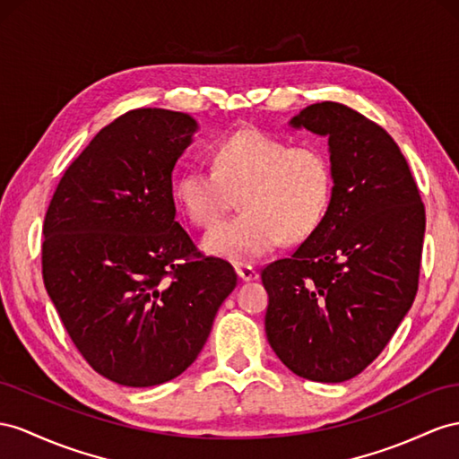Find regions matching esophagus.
<instances>
[{
	"mask_svg": "<svg viewBox=\"0 0 459 459\" xmlns=\"http://www.w3.org/2000/svg\"><path fill=\"white\" fill-rule=\"evenodd\" d=\"M234 269H237V273H238V277H240L242 281H255L257 277H260V273H257L252 265L237 264V265H234Z\"/></svg>",
	"mask_w": 459,
	"mask_h": 459,
	"instance_id": "34e87169",
	"label": "esophagus"
}]
</instances>
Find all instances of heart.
Wrapping results in <instances>:
<instances>
[{"mask_svg":"<svg viewBox=\"0 0 459 459\" xmlns=\"http://www.w3.org/2000/svg\"><path fill=\"white\" fill-rule=\"evenodd\" d=\"M333 176L325 152L290 145L260 129H240L213 149V169L186 167L174 194L195 227L209 229L237 204L242 211L204 238V248L248 262L285 238L299 242L320 227L332 202Z\"/></svg>","mask_w":459,"mask_h":459,"instance_id":"heart-1","label":"heart"}]
</instances>
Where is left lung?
Masks as SVG:
<instances>
[{"label":"left lung","mask_w":459,"mask_h":459,"mask_svg":"<svg viewBox=\"0 0 459 459\" xmlns=\"http://www.w3.org/2000/svg\"><path fill=\"white\" fill-rule=\"evenodd\" d=\"M325 135L333 190L299 248L267 264V342L312 382L355 378L380 355L419 289L425 205L409 164L382 126L339 102L290 120Z\"/></svg>","instance_id":"1"}]
</instances>
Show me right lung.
<instances>
[{"label": "right lung", "instance_id": "right-lung-1", "mask_svg": "<svg viewBox=\"0 0 459 459\" xmlns=\"http://www.w3.org/2000/svg\"><path fill=\"white\" fill-rule=\"evenodd\" d=\"M192 116L135 108L102 127L69 164L44 217L42 277L74 345L116 384L180 376L237 287L176 221L172 170Z\"/></svg>", "mask_w": 459, "mask_h": 459}]
</instances>
